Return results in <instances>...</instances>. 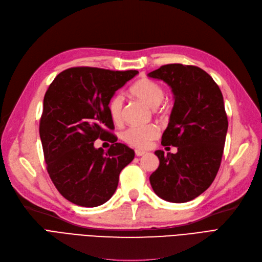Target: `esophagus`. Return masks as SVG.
Instances as JSON below:
<instances>
[{
	"label": "esophagus",
	"instance_id": "1",
	"mask_svg": "<svg viewBox=\"0 0 262 262\" xmlns=\"http://www.w3.org/2000/svg\"><path fill=\"white\" fill-rule=\"evenodd\" d=\"M135 153H136V156H137V157H142L143 154H146V152H144V151H141V150H136V151H135Z\"/></svg>",
	"mask_w": 262,
	"mask_h": 262
}]
</instances>
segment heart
<instances>
[{"mask_svg": "<svg viewBox=\"0 0 262 262\" xmlns=\"http://www.w3.org/2000/svg\"><path fill=\"white\" fill-rule=\"evenodd\" d=\"M129 93L135 98L147 104L149 108L156 109L163 101L165 97V92L163 87L149 79H141L134 83L130 87ZM109 113L112 121L115 124H120L123 120V98L122 96L116 95L109 102ZM159 135V130L154 125L143 126V127H132L123 134V140L129 146L143 149L149 147L153 139Z\"/></svg>", "mask_w": 262, "mask_h": 262, "instance_id": "1", "label": "heart"}]
</instances>
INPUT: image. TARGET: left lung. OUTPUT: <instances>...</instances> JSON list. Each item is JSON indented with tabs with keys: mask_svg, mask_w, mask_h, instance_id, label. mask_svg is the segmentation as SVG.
I'll use <instances>...</instances> for the list:
<instances>
[{
	"mask_svg": "<svg viewBox=\"0 0 262 262\" xmlns=\"http://www.w3.org/2000/svg\"><path fill=\"white\" fill-rule=\"evenodd\" d=\"M148 76L172 92L175 102L162 144L177 147L175 154L154 152L160 165L150 176L151 187L164 201L186 203L209 188L220 167L228 132L224 97L212 77L194 66H162Z\"/></svg>",
	"mask_w": 262,
	"mask_h": 262,
	"instance_id": "left-lung-1",
	"label": "left lung"
}]
</instances>
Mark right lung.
<instances>
[{
  "label": "right lung",
  "instance_id": "obj_1",
  "mask_svg": "<svg viewBox=\"0 0 262 262\" xmlns=\"http://www.w3.org/2000/svg\"><path fill=\"white\" fill-rule=\"evenodd\" d=\"M139 72L70 68L58 74L44 96L40 137L47 171L60 194L73 204L96 207L109 201L121 170L135 152L105 128L113 129L109 102ZM109 137L108 151L93 142Z\"/></svg>",
  "mask_w": 262,
  "mask_h": 262
}]
</instances>
